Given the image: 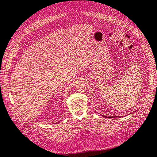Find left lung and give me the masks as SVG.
I'll return each instance as SVG.
<instances>
[{
	"instance_id": "left-lung-1",
	"label": "left lung",
	"mask_w": 157,
	"mask_h": 157,
	"mask_svg": "<svg viewBox=\"0 0 157 157\" xmlns=\"http://www.w3.org/2000/svg\"><path fill=\"white\" fill-rule=\"evenodd\" d=\"M104 117H105V118H113V117H117V116H114V117H107V116H104ZM118 117H119V116H118Z\"/></svg>"
}]
</instances>
